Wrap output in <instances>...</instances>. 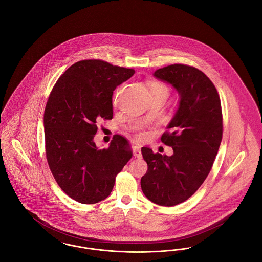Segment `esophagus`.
<instances>
[{
  "mask_svg": "<svg viewBox=\"0 0 262 262\" xmlns=\"http://www.w3.org/2000/svg\"><path fill=\"white\" fill-rule=\"evenodd\" d=\"M133 153H134V156H135L136 158L140 159V158L142 157V155H141V150H140V147H139V146H137V145H135V146L133 147Z\"/></svg>",
  "mask_w": 262,
  "mask_h": 262,
  "instance_id": "1",
  "label": "esophagus"
}]
</instances>
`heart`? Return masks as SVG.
Listing matches in <instances>:
<instances>
[{"label":"heart","instance_id":"obj_1","mask_svg":"<svg viewBox=\"0 0 262 262\" xmlns=\"http://www.w3.org/2000/svg\"><path fill=\"white\" fill-rule=\"evenodd\" d=\"M158 88H166L165 86H163L162 84H160V83H157V82H153V83H151V85H150V91L151 90H154V89H158Z\"/></svg>","mask_w":262,"mask_h":262}]
</instances>
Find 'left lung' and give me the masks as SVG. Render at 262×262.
Segmentation results:
<instances>
[{"instance_id": "1", "label": "left lung", "mask_w": 262, "mask_h": 262, "mask_svg": "<svg viewBox=\"0 0 262 262\" xmlns=\"http://www.w3.org/2000/svg\"><path fill=\"white\" fill-rule=\"evenodd\" d=\"M154 77L171 84L180 96L179 106L161 140L173 155L142 147L148 170L141 178L144 195L162 206H174L190 198L211 170L223 133L219 94L201 71L176 63L154 72Z\"/></svg>"}]
</instances>
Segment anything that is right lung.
<instances>
[{
  "label": "right lung",
  "instance_id": "obj_1",
  "mask_svg": "<svg viewBox=\"0 0 262 262\" xmlns=\"http://www.w3.org/2000/svg\"><path fill=\"white\" fill-rule=\"evenodd\" d=\"M135 73L84 60L70 67L51 92L44 113L47 161L58 185L77 202L93 204L108 198L116 176L133 156L121 136L106 149L93 138L100 119L113 118V91Z\"/></svg>",
  "mask_w": 262,
  "mask_h": 262
}]
</instances>
